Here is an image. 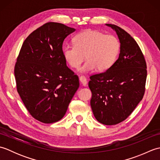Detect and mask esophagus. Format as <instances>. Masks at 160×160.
<instances>
[{"instance_id": "1", "label": "esophagus", "mask_w": 160, "mask_h": 160, "mask_svg": "<svg viewBox=\"0 0 160 160\" xmlns=\"http://www.w3.org/2000/svg\"><path fill=\"white\" fill-rule=\"evenodd\" d=\"M79 80H80V83L82 84L83 86H86V85H87V78H86L85 77L83 76H81L80 77V78H79Z\"/></svg>"}]
</instances>
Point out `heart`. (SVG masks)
<instances>
[{
  "label": "heart",
  "instance_id": "1",
  "mask_svg": "<svg viewBox=\"0 0 160 160\" xmlns=\"http://www.w3.org/2000/svg\"><path fill=\"white\" fill-rule=\"evenodd\" d=\"M73 45L62 47L64 60L73 68H78L84 58L87 60L79 71L88 73L94 69L106 71L113 65L120 50L116 37L106 35L96 30H87L78 34Z\"/></svg>",
  "mask_w": 160,
  "mask_h": 160
}]
</instances>
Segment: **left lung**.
I'll return each mask as SVG.
<instances>
[{
    "mask_svg": "<svg viewBox=\"0 0 160 160\" xmlns=\"http://www.w3.org/2000/svg\"><path fill=\"white\" fill-rule=\"evenodd\" d=\"M106 25L116 32L120 52L109 69L90 77V103L98 122L115 125L126 120L143 98L147 63L140 47L129 33L117 25Z\"/></svg>",
    "mask_w": 160,
    "mask_h": 160,
    "instance_id": "8db88e82",
    "label": "left lung"
}]
</instances>
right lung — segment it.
Returning a JSON list of instances; mask_svg holds the SVG:
<instances>
[{
	"label": "right lung",
	"instance_id": "right-lung-1",
	"mask_svg": "<svg viewBox=\"0 0 160 160\" xmlns=\"http://www.w3.org/2000/svg\"><path fill=\"white\" fill-rule=\"evenodd\" d=\"M75 31L62 23H45L25 39L17 58V91L32 116L42 123L61 120L79 88L62 54L64 40Z\"/></svg>",
	"mask_w": 160,
	"mask_h": 160
}]
</instances>
